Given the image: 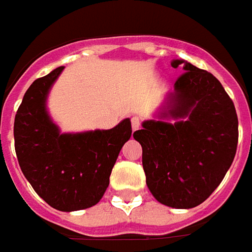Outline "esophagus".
<instances>
[{
	"label": "esophagus",
	"instance_id": "obj_1",
	"mask_svg": "<svg viewBox=\"0 0 252 252\" xmlns=\"http://www.w3.org/2000/svg\"><path fill=\"white\" fill-rule=\"evenodd\" d=\"M131 126H132V129L136 131L139 126H141V118L138 117V116H134V117L131 118Z\"/></svg>",
	"mask_w": 252,
	"mask_h": 252
}]
</instances>
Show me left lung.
Wrapping results in <instances>:
<instances>
[{"instance_id":"1","label":"left lung","mask_w":252,"mask_h":252,"mask_svg":"<svg viewBox=\"0 0 252 252\" xmlns=\"http://www.w3.org/2000/svg\"><path fill=\"white\" fill-rule=\"evenodd\" d=\"M184 64L170 106L161 117L174 124L145 121L134 132L142 146L146 184L163 205L188 209L202 204L224 178L237 151L239 118L234 103L211 72Z\"/></svg>"}]
</instances>
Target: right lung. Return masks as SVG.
<instances>
[{
  "label": "right lung",
  "mask_w": 252,
  "mask_h": 252,
  "mask_svg": "<svg viewBox=\"0 0 252 252\" xmlns=\"http://www.w3.org/2000/svg\"><path fill=\"white\" fill-rule=\"evenodd\" d=\"M64 66L36 79L15 116V152L23 176L50 206L63 212L96 205L106 192L123 145L131 138L129 118L106 131L60 134L46 97Z\"/></svg>",
  "instance_id": "add662e5"
}]
</instances>
